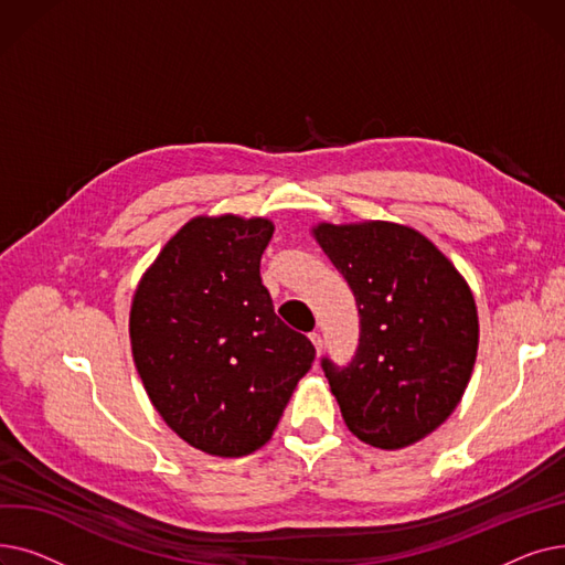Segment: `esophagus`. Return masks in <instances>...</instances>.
Here are the masks:
<instances>
[{
  "mask_svg": "<svg viewBox=\"0 0 565 565\" xmlns=\"http://www.w3.org/2000/svg\"><path fill=\"white\" fill-rule=\"evenodd\" d=\"M309 339H311V343H313L316 352L320 354V350H322V337H320V332H311V334H309Z\"/></svg>",
  "mask_w": 565,
  "mask_h": 565,
  "instance_id": "esophagus-1",
  "label": "esophagus"
}]
</instances>
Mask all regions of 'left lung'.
<instances>
[{"instance_id": "obj_1", "label": "left lung", "mask_w": 565, "mask_h": 565, "mask_svg": "<svg viewBox=\"0 0 565 565\" xmlns=\"http://www.w3.org/2000/svg\"><path fill=\"white\" fill-rule=\"evenodd\" d=\"M313 235L360 311L350 364L322 358L348 430L403 449L449 419L479 350L467 281L426 235L394 222L318 224Z\"/></svg>"}]
</instances>
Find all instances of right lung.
Returning <instances> with one entry per match:
<instances>
[{"mask_svg": "<svg viewBox=\"0 0 565 565\" xmlns=\"http://www.w3.org/2000/svg\"><path fill=\"white\" fill-rule=\"evenodd\" d=\"M273 231L263 217H194L135 290L130 343L143 390L164 424L203 454L260 449L316 358L260 281Z\"/></svg>", "mask_w": 565, "mask_h": 565, "instance_id": "right-lung-1", "label": "right lung"}]
</instances>
